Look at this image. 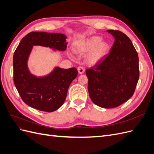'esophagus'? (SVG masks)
Listing matches in <instances>:
<instances>
[{"instance_id":"1","label":"esophagus","mask_w":154,"mask_h":154,"mask_svg":"<svg viewBox=\"0 0 154 154\" xmlns=\"http://www.w3.org/2000/svg\"><path fill=\"white\" fill-rule=\"evenodd\" d=\"M78 73L79 74H83L85 72V69L84 67H83L82 66H80L78 67Z\"/></svg>"}]
</instances>
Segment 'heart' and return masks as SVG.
<instances>
[{
  "label": "heart",
  "instance_id": "b5f03b06",
  "mask_svg": "<svg viewBox=\"0 0 154 154\" xmlns=\"http://www.w3.org/2000/svg\"><path fill=\"white\" fill-rule=\"evenodd\" d=\"M109 50V44L105 41H101L100 36H92L86 40L79 42L75 48L78 53L84 54L92 51L88 57V61L91 64H95L103 59ZM72 57L71 54H69Z\"/></svg>",
  "mask_w": 154,
  "mask_h": 154
}]
</instances>
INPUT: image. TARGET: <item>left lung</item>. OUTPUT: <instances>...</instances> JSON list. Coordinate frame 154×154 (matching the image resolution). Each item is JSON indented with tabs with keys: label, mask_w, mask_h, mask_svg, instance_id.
<instances>
[{
	"label": "left lung",
	"mask_w": 154,
	"mask_h": 154,
	"mask_svg": "<svg viewBox=\"0 0 154 154\" xmlns=\"http://www.w3.org/2000/svg\"><path fill=\"white\" fill-rule=\"evenodd\" d=\"M114 43L101 61L86 70L88 91L93 103L115 108L131 97L139 78V58L131 40L123 32L107 30Z\"/></svg>",
	"instance_id": "8db88e82"
}]
</instances>
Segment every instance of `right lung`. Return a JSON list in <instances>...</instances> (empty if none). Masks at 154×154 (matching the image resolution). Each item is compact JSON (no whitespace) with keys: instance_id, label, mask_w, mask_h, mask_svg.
Returning a JSON list of instances; mask_svg holds the SVG:
<instances>
[{"instance_id":"right-lung-1","label":"right lung","mask_w":154,"mask_h":154,"mask_svg":"<svg viewBox=\"0 0 154 154\" xmlns=\"http://www.w3.org/2000/svg\"><path fill=\"white\" fill-rule=\"evenodd\" d=\"M66 38L62 33L31 32L22 39L14 53V83L22 100L32 108L48 112L58 109L63 104L68 88L78 74L75 67L66 69L57 67L47 76L33 75L27 67L32 46L64 51L67 48Z\"/></svg>"}]
</instances>
